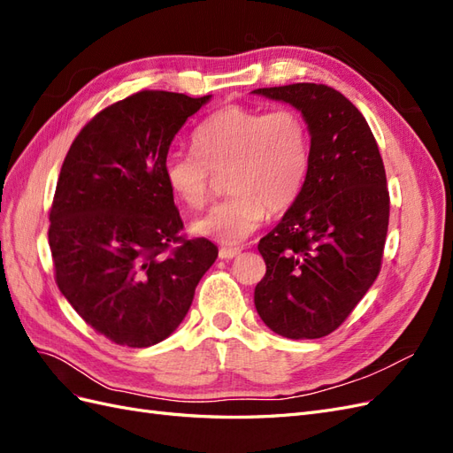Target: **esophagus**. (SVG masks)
Instances as JSON below:
<instances>
[{
	"label": "esophagus",
	"mask_w": 453,
	"mask_h": 453,
	"mask_svg": "<svg viewBox=\"0 0 453 453\" xmlns=\"http://www.w3.org/2000/svg\"><path fill=\"white\" fill-rule=\"evenodd\" d=\"M240 253L242 251L236 250V248H223V250H219V258H221V260H232V258H236Z\"/></svg>",
	"instance_id": "obj_1"
}]
</instances>
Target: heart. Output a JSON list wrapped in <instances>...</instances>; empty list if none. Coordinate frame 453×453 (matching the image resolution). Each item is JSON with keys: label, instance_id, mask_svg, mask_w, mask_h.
<instances>
[{"label": "heart", "instance_id": "b5f03b06", "mask_svg": "<svg viewBox=\"0 0 453 453\" xmlns=\"http://www.w3.org/2000/svg\"><path fill=\"white\" fill-rule=\"evenodd\" d=\"M193 147L164 157V181L177 200L200 208L210 196L213 173L228 172L232 196L190 223L193 234L223 245H238L253 234L268 210H289L310 170V130L291 107L219 109L196 127Z\"/></svg>", "mask_w": 453, "mask_h": 453}]
</instances>
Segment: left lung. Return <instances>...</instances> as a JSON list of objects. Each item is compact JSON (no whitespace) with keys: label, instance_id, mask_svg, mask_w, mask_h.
Returning a JSON list of instances; mask_svg holds the SVG:
<instances>
[{"label":"left lung","instance_id":"8db88e82","mask_svg":"<svg viewBox=\"0 0 453 453\" xmlns=\"http://www.w3.org/2000/svg\"><path fill=\"white\" fill-rule=\"evenodd\" d=\"M304 117L311 157L298 198L258 242L266 273L255 308L280 336L331 334L380 273L389 193L378 143L344 94L313 83L257 88Z\"/></svg>","mask_w":453,"mask_h":453}]
</instances>
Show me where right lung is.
Instances as JSON below:
<instances>
[{
    "label": "right lung",
    "instance_id": "obj_1",
    "mask_svg": "<svg viewBox=\"0 0 453 453\" xmlns=\"http://www.w3.org/2000/svg\"><path fill=\"white\" fill-rule=\"evenodd\" d=\"M210 100L164 90L128 96L79 132L62 164L49 217L58 289L119 346L166 340L217 258L203 238L163 257L181 241L183 221L162 162L187 119Z\"/></svg>",
    "mask_w": 453,
    "mask_h": 453
}]
</instances>
